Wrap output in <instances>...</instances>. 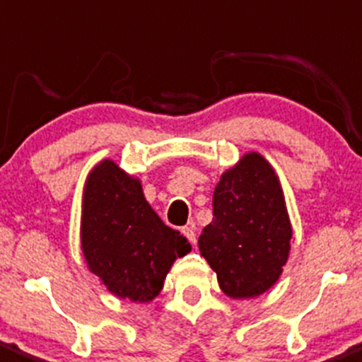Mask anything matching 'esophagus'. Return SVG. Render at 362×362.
I'll list each match as a JSON object with an SVG mask.
<instances>
[{"instance_id":"esophagus-1","label":"esophagus","mask_w":362,"mask_h":362,"mask_svg":"<svg viewBox=\"0 0 362 362\" xmlns=\"http://www.w3.org/2000/svg\"><path fill=\"white\" fill-rule=\"evenodd\" d=\"M181 233H182V235H185L186 238H188V240L192 242L193 245L197 244V235H195V228H193V225H186V226H182V228H181Z\"/></svg>"}]
</instances>
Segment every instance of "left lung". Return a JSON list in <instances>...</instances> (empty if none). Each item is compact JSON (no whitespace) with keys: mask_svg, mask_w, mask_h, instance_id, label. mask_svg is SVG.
Returning a JSON list of instances; mask_svg holds the SVG:
<instances>
[{"mask_svg":"<svg viewBox=\"0 0 362 362\" xmlns=\"http://www.w3.org/2000/svg\"><path fill=\"white\" fill-rule=\"evenodd\" d=\"M212 216L199 249L221 291L233 300L267 293L288 263L293 226L281 180L262 153L247 151L221 174Z\"/></svg>","mask_w":362,"mask_h":362,"instance_id":"8db88e82","label":"left lung"}]
</instances>
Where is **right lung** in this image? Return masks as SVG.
Instances as JSON below:
<instances>
[{
	"mask_svg": "<svg viewBox=\"0 0 362 362\" xmlns=\"http://www.w3.org/2000/svg\"><path fill=\"white\" fill-rule=\"evenodd\" d=\"M80 242L87 268L111 294L150 303L192 245L160 219L143 185L115 160L92 167L81 193Z\"/></svg>",
	"mask_w": 362,
	"mask_h": 362,
	"instance_id": "add662e5",
	"label": "right lung"
}]
</instances>
